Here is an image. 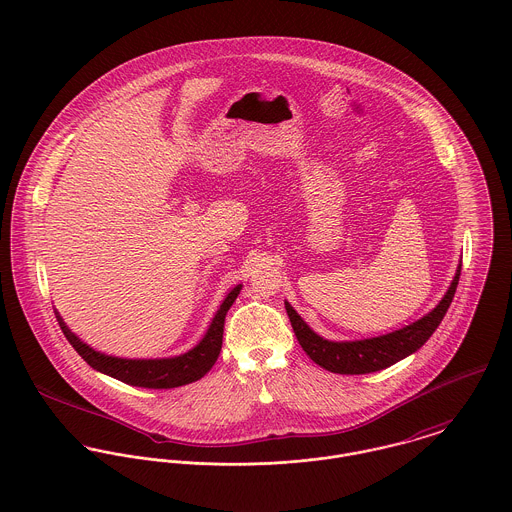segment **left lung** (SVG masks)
Listing matches in <instances>:
<instances>
[{
	"mask_svg": "<svg viewBox=\"0 0 512 512\" xmlns=\"http://www.w3.org/2000/svg\"><path fill=\"white\" fill-rule=\"evenodd\" d=\"M459 275H461V265H457L454 281L432 312H428L420 320L391 334L367 338V340H326L318 336L288 302H284V308L290 318L296 340L314 363L340 375H365V373H375L395 365L400 359L418 351L428 341L440 326V322L444 320L454 300Z\"/></svg>",
	"mask_w": 512,
	"mask_h": 512,
	"instance_id": "obj_1",
	"label": "left lung"
}]
</instances>
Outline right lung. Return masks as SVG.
<instances>
[{"label": "right lung", "mask_w": 512, "mask_h": 512, "mask_svg": "<svg viewBox=\"0 0 512 512\" xmlns=\"http://www.w3.org/2000/svg\"><path fill=\"white\" fill-rule=\"evenodd\" d=\"M241 290V284L233 286L226 294L224 302L220 304L218 312L214 314L204 338L198 341L190 351L165 357V359H123L106 355L102 351H96L88 343L80 340L70 328L64 324L62 316L57 314L58 326L64 332L66 340L76 349V353L96 371L110 375L121 383L143 387V389H174L188 383H194L202 379L212 365L216 363L220 351H222V338H224V322L231 304L235 302L237 294Z\"/></svg>", "instance_id": "obj_1"}]
</instances>
